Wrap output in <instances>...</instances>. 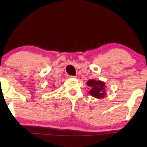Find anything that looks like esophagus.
I'll return each instance as SVG.
<instances>
[{
  "label": "esophagus",
  "mask_w": 147,
  "mask_h": 147,
  "mask_svg": "<svg viewBox=\"0 0 147 147\" xmlns=\"http://www.w3.org/2000/svg\"><path fill=\"white\" fill-rule=\"evenodd\" d=\"M69 78H76V76H69Z\"/></svg>",
  "instance_id": "1"
}]
</instances>
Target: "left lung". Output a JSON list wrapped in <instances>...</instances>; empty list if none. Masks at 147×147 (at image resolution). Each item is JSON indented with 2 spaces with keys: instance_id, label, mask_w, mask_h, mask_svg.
I'll return each instance as SVG.
<instances>
[{
  "instance_id": "obj_1",
  "label": "left lung",
  "mask_w": 147,
  "mask_h": 147,
  "mask_svg": "<svg viewBox=\"0 0 147 147\" xmlns=\"http://www.w3.org/2000/svg\"><path fill=\"white\" fill-rule=\"evenodd\" d=\"M86 84L90 89L88 93L92 96L98 99H102L106 97V86L105 82L92 79L88 80Z\"/></svg>"
}]
</instances>
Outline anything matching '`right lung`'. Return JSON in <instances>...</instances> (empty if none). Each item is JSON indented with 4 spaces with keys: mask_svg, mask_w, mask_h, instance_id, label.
I'll return each mask as SVG.
<instances>
[{
    "mask_svg": "<svg viewBox=\"0 0 147 147\" xmlns=\"http://www.w3.org/2000/svg\"><path fill=\"white\" fill-rule=\"evenodd\" d=\"M53 87H54V86H53Z\"/></svg>",
    "mask_w": 147,
    "mask_h": 147,
    "instance_id": "1",
    "label": "right lung"
}]
</instances>
